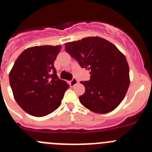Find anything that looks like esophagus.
Segmentation results:
<instances>
[{
  "instance_id": "esophagus-1",
  "label": "esophagus",
  "mask_w": 152,
  "mask_h": 152,
  "mask_svg": "<svg viewBox=\"0 0 152 152\" xmlns=\"http://www.w3.org/2000/svg\"><path fill=\"white\" fill-rule=\"evenodd\" d=\"M77 83H78V80H77L76 78H73L71 81H69V85L70 87H72H72H74L75 85H76Z\"/></svg>"
}]
</instances>
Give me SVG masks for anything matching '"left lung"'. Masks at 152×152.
Here are the masks:
<instances>
[{
  "instance_id": "1",
  "label": "left lung",
  "mask_w": 152,
  "mask_h": 152,
  "mask_svg": "<svg viewBox=\"0 0 152 152\" xmlns=\"http://www.w3.org/2000/svg\"><path fill=\"white\" fill-rule=\"evenodd\" d=\"M65 50L89 70L91 79L81 81L85 93L79 96L84 107L96 113H107L124 99L129 86V68L115 45L100 37H88L64 44Z\"/></svg>"
}]
</instances>
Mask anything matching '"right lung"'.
Returning a JSON list of instances; mask_svg holds the SVG:
<instances>
[{
  "label": "right lung",
  "mask_w": 152,
  "mask_h": 152,
  "mask_svg": "<svg viewBox=\"0 0 152 152\" xmlns=\"http://www.w3.org/2000/svg\"><path fill=\"white\" fill-rule=\"evenodd\" d=\"M61 48H28L19 56L9 74L14 99L29 115L42 117L56 110L69 88L66 81L58 78L54 67Z\"/></svg>",
  "instance_id": "add662e5"
}]
</instances>
